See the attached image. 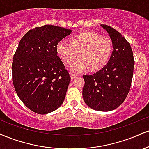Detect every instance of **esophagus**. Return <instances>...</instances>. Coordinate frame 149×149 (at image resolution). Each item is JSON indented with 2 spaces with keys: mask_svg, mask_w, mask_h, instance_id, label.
<instances>
[{
  "mask_svg": "<svg viewBox=\"0 0 149 149\" xmlns=\"http://www.w3.org/2000/svg\"><path fill=\"white\" fill-rule=\"evenodd\" d=\"M77 77V75L76 74H74V73H71V79H74L75 78H76Z\"/></svg>",
  "mask_w": 149,
  "mask_h": 149,
  "instance_id": "esophagus-1",
  "label": "esophagus"
}]
</instances>
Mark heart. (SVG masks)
<instances>
[{
  "instance_id": "1",
  "label": "heart",
  "mask_w": 149,
  "mask_h": 149,
  "mask_svg": "<svg viewBox=\"0 0 149 149\" xmlns=\"http://www.w3.org/2000/svg\"><path fill=\"white\" fill-rule=\"evenodd\" d=\"M70 43L63 40L56 45V52L62 61L71 64L78 53L79 59L71 67L74 72H81L90 67L92 71L102 68L109 61L113 45L111 39L100 36L96 32L84 31L70 38Z\"/></svg>"
}]
</instances>
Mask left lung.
Instances as JSON below:
<instances>
[{
	"label": "left lung",
	"mask_w": 149,
	"mask_h": 149,
	"mask_svg": "<svg viewBox=\"0 0 149 149\" xmlns=\"http://www.w3.org/2000/svg\"><path fill=\"white\" fill-rule=\"evenodd\" d=\"M101 26L110 36L113 51L104 67L92 75H84L83 97L94 110L110 111L125 100L130 89L134 61L132 49L126 39L113 28Z\"/></svg>",
	"instance_id": "1"
}]
</instances>
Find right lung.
<instances>
[{
    "label": "right lung",
    "mask_w": 149,
    "mask_h": 149,
    "mask_svg": "<svg viewBox=\"0 0 149 149\" xmlns=\"http://www.w3.org/2000/svg\"><path fill=\"white\" fill-rule=\"evenodd\" d=\"M71 29L45 25L22 37L13 57V82L27 108L47 114L64 102L71 77L56 52V45Z\"/></svg>",
    "instance_id": "1"
}]
</instances>
